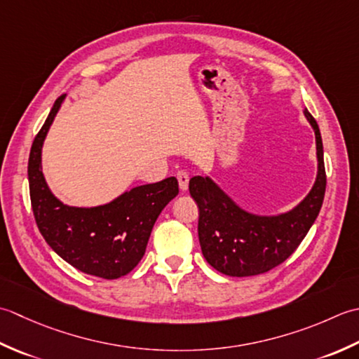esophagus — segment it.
Wrapping results in <instances>:
<instances>
[{"instance_id": "obj_1", "label": "esophagus", "mask_w": 359, "mask_h": 359, "mask_svg": "<svg viewBox=\"0 0 359 359\" xmlns=\"http://www.w3.org/2000/svg\"><path fill=\"white\" fill-rule=\"evenodd\" d=\"M177 178H178L180 189L182 190V192H186V190L189 189V175L186 172H178Z\"/></svg>"}]
</instances>
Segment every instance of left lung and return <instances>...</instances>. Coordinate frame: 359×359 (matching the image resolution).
<instances>
[{"mask_svg": "<svg viewBox=\"0 0 359 359\" xmlns=\"http://www.w3.org/2000/svg\"><path fill=\"white\" fill-rule=\"evenodd\" d=\"M304 114L316 137L318 173L310 192L292 209L277 215L252 214L240 208L212 178H190V195L200 210L201 251L217 271L232 277L269 271L296 251L318 218L327 184L323 137L309 109Z\"/></svg>", "mask_w": 359, "mask_h": 359, "instance_id": "8db88e82", "label": "left lung"}]
</instances>
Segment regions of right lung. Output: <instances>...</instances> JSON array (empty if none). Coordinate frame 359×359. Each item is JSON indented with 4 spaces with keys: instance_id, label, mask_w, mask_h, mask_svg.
<instances>
[{
    "instance_id": "1",
    "label": "right lung",
    "mask_w": 359,
    "mask_h": 359,
    "mask_svg": "<svg viewBox=\"0 0 359 359\" xmlns=\"http://www.w3.org/2000/svg\"><path fill=\"white\" fill-rule=\"evenodd\" d=\"M65 97L67 94L55 100L29 155V192L35 222L53 251L79 271L119 279L144 257L153 224L180 192L178 181L170 177L137 186L93 208L68 206L58 200L41 172V150Z\"/></svg>"
}]
</instances>
